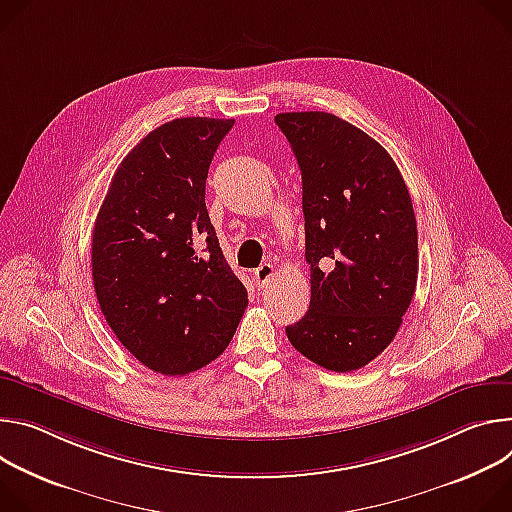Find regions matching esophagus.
Wrapping results in <instances>:
<instances>
[{"label": "esophagus", "mask_w": 512, "mask_h": 512, "mask_svg": "<svg viewBox=\"0 0 512 512\" xmlns=\"http://www.w3.org/2000/svg\"><path fill=\"white\" fill-rule=\"evenodd\" d=\"M272 274H274L272 264H268V262L260 264V266L254 270V282H256V287H258V289H264V287L268 285V282H270Z\"/></svg>", "instance_id": "obj_1"}]
</instances>
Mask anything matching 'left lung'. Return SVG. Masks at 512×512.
Masks as SVG:
<instances>
[{
  "instance_id": "obj_1",
  "label": "left lung",
  "mask_w": 512,
  "mask_h": 512,
  "mask_svg": "<svg viewBox=\"0 0 512 512\" xmlns=\"http://www.w3.org/2000/svg\"><path fill=\"white\" fill-rule=\"evenodd\" d=\"M303 179L309 311L287 337L333 372L370 364L394 339L419 274L417 221L390 154L366 132L325 111L274 118Z\"/></svg>"
}]
</instances>
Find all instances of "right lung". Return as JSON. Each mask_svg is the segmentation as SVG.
<instances>
[{
    "instance_id": "add662e5",
    "label": "right lung",
    "mask_w": 512,
    "mask_h": 512,
    "mask_svg": "<svg viewBox=\"0 0 512 512\" xmlns=\"http://www.w3.org/2000/svg\"><path fill=\"white\" fill-rule=\"evenodd\" d=\"M234 122L179 118L152 130L118 166L95 219L101 313L122 346L164 376L215 360L248 307L205 207L211 158Z\"/></svg>"
}]
</instances>
